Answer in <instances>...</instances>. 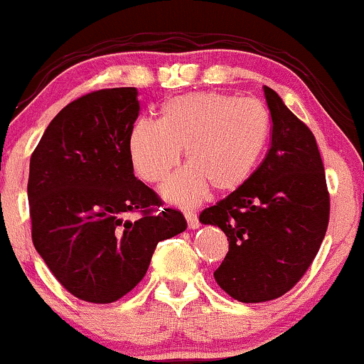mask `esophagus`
<instances>
[{"label": "esophagus", "mask_w": 364, "mask_h": 364, "mask_svg": "<svg viewBox=\"0 0 364 364\" xmlns=\"http://www.w3.org/2000/svg\"><path fill=\"white\" fill-rule=\"evenodd\" d=\"M185 218H186V223H188L190 230H197V228H200V221H198L197 214L195 213H185Z\"/></svg>", "instance_id": "esophagus-1"}]
</instances>
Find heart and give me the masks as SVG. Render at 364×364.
<instances>
[{
  "instance_id": "b5f03b06",
  "label": "heart",
  "mask_w": 364,
  "mask_h": 364,
  "mask_svg": "<svg viewBox=\"0 0 364 364\" xmlns=\"http://www.w3.org/2000/svg\"><path fill=\"white\" fill-rule=\"evenodd\" d=\"M269 112L259 100L188 93L164 103L161 119H139L127 134L134 171L159 183L181 161L188 169L162 186L166 200L193 207L215 193L238 190L254 173L269 138Z\"/></svg>"
}]
</instances>
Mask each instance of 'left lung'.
<instances>
[{
	"instance_id": "left-lung-1",
	"label": "left lung",
	"mask_w": 364,
	"mask_h": 364,
	"mask_svg": "<svg viewBox=\"0 0 364 364\" xmlns=\"http://www.w3.org/2000/svg\"><path fill=\"white\" fill-rule=\"evenodd\" d=\"M273 131L264 161L238 190L202 210L230 249L214 271L235 301L282 297L313 264L330 219V193L316 139L282 98L264 86Z\"/></svg>"
}]
</instances>
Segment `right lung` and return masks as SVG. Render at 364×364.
<instances>
[{"mask_svg":"<svg viewBox=\"0 0 364 364\" xmlns=\"http://www.w3.org/2000/svg\"><path fill=\"white\" fill-rule=\"evenodd\" d=\"M138 115L136 87L93 91L58 112L31 155L36 250L67 292L93 304L131 292L157 243L186 230L133 173L127 134Z\"/></svg>","mask_w":364,"mask_h":364,"instance_id":"right-lung-1","label":"right lung"}]
</instances>
